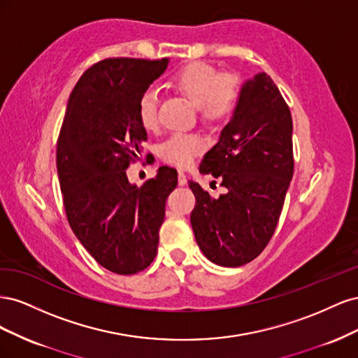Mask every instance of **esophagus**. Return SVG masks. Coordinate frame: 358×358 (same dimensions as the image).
I'll use <instances>...</instances> for the list:
<instances>
[{"mask_svg": "<svg viewBox=\"0 0 358 358\" xmlns=\"http://www.w3.org/2000/svg\"><path fill=\"white\" fill-rule=\"evenodd\" d=\"M178 183L180 187H183L187 183V176H185V173H183V171L178 173Z\"/></svg>", "mask_w": 358, "mask_h": 358, "instance_id": "esophagus-1", "label": "esophagus"}]
</instances>
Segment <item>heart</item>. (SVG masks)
I'll return each instance as SVG.
<instances>
[{
	"label": "heart",
	"instance_id": "b5f03b06",
	"mask_svg": "<svg viewBox=\"0 0 358 358\" xmlns=\"http://www.w3.org/2000/svg\"><path fill=\"white\" fill-rule=\"evenodd\" d=\"M173 85L187 99L197 106L204 121L224 124L236 113L241 103V83L234 76L222 74L203 62H192L183 67L171 79ZM138 121L152 131L159 124L158 91L148 86L137 103ZM204 140L199 134L176 133L159 148L161 158L179 167H188L194 158L204 150Z\"/></svg>",
	"mask_w": 358,
	"mask_h": 358
}]
</instances>
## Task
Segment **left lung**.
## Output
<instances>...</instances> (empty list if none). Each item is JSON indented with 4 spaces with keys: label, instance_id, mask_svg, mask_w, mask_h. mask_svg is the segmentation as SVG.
I'll return each instance as SVG.
<instances>
[{
    "label": "left lung",
    "instance_id": "obj_1",
    "mask_svg": "<svg viewBox=\"0 0 358 358\" xmlns=\"http://www.w3.org/2000/svg\"><path fill=\"white\" fill-rule=\"evenodd\" d=\"M200 171L227 188L212 199L189 180L191 225L203 254L224 267L252 262L272 239L294 171L291 112L268 74L242 86L239 107Z\"/></svg>",
    "mask_w": 358,
    "mask_h": 358
}]
</instances>
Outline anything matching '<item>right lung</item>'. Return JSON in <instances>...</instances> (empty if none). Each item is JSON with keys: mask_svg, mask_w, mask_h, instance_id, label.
<instances>
[{"mask_svg": "<svg viewBox=\"0 0 358 358\" xmlns=\"http://www.w3.org/2000/svg\"><path fill=\"white\" fill-rule=\"evenodd\" d=\"M167 64V58L95 62L74 86L58 137L69 224L95 262L117 275L142 272L154 262L166 200L178 185L176 170L167 166L140 188L127 178L148 138L138 99Z\"/></svg>", "mask_w": 358, "mask_h": 358, "instance_id": "right-lung-1", "label": "right lung"}]
</instances>
